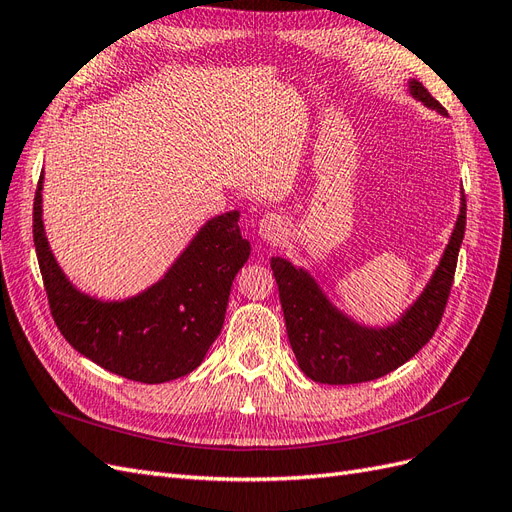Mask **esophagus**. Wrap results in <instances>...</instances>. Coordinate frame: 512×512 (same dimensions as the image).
Listing matches in <instances>:
<instances>
[{
	"mask_svg": "<svg viewBox=\"0 0 512 512\" xmlns=\"http://www.w3.org/2000/svg\"><path fill=\"white\" fill-rule=\"evenodd\" d=\"M285 223L279 214H264L259 218L257 233L264 242H279L283 238Z\"/></svg>",
	"mask_w": 512,
	"mask_h": 512,
	"instance_id": "1",
	"label": "esophagus"
}]
</instances>
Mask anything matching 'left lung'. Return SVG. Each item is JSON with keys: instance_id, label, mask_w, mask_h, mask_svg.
Masks as SVG:
<instances>
[{"instance_id": "obj_1", "label": "left lung", "mask_w": 512, "mask_h": 512, "mask_svg": "<svg viewBox=\"0 0 512 512\" xmlns=\"http://www.w3.org/2000/svg\"><path fill=\"white\" fill-rule=\"evenodd\" d=\"M412 98L446 115L422 83L407 81ZM465 233V195L450 240L420 296L388 326H364L343 313L315 276L289 259L272 257L270 266L279 285L289 345L298 367L319 384L345 386L371 382L399 369L418 349L425 347L442 321L446 300L455 276L459 248Z\"/></svg>"}]
</instances>
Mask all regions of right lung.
Returning <instances> with one entry per match:
<instances>
[{"instance_id": "1", "label": "right lung", "mask_w": 512, "mask_h": 512, "mask_svg": "<svg viewBox=\"0 0 512 512\" xmlns=\"http://www.w3.org/2000/svg\"><path fill=\"white\" fill-rule=\"evenodd\" d=\"M42 184L45 171L34 199V246L64 339L98 367L141 384L195 371L221 334L231 283L251 255L240 212L203 223L167 272L137 296L100 300L81 291L57 264L42 221Z\"/></svg>"}]
</instances>
